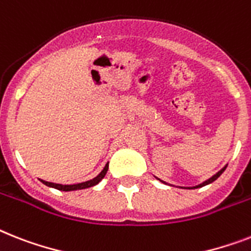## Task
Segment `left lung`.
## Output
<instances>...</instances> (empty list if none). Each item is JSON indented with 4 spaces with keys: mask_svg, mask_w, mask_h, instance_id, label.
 I'll return each mask as SVG.
<instances>
[{
    "mask_svg": "<svg viewBox=\"0 0 251 251\" xmlns=\"http://www.w3.org/2000/svg\"><path fill=\"white\" fill-rule=\"evenodd\" d=\"M226 168H227V165H226L225 168L222 169V170H219V172H218L217 174H215V175H213V176H211L210 179H207V180H205V182H203V183H201V184L196 185V187H193V188H200V187H203V185H206V184H210V183H213L214 180H217V179L219 178V176H221V175H222V173L225 172V170H226ZM157 179H158V178H157ZM158 180H160V182H162V183H165L164 180H161V179H158Z\"/></svg>",
    "mask_w": 251,
    "mask_h": 251,
    "instance_id": "1",
    "label": "left lung"
}]
</instances>
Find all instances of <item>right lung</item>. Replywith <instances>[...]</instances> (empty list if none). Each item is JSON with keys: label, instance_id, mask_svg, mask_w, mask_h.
Instances as JSON below:
<instances>
[{"label": "right lung", "instance_id": "obj_1", "mask_svg": "<svg viewBox=\"0 0 251 251\" xmlns=\"http://www.w3.org/2000/svg\"><path fill=\"white\" fill-rule=\"evenodd\" d=\"M108 172V164L105 165L104 169L101 170V173L98 176H95L94 179L91 180H87V182H83V183H78V184H69V185H63V184H56V183H51V182H46V180H41V182L46 184L48 187H52V188H56L59 191H76V189H85V188H89V187H93V185L98 184V183L100 182L101 179L104 178L105 174Z\"/></svg>", "mask_w": 251, "mask_h": 251}]
</instances>
